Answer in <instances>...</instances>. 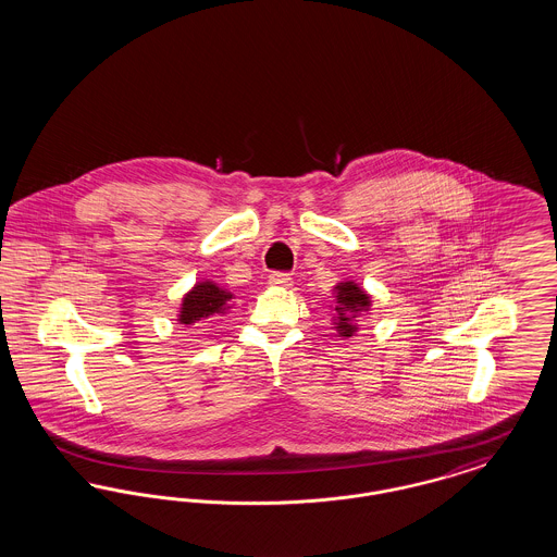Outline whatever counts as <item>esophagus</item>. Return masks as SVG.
I'll use <instances>...</instances> for the list:
<instances>
[{
  "label": "esophagus",
  "instance_id": "1",
  "mask_svg": "<svg viewBox=\"0 0 557 557\" xmlns=\"http://www.w3.org/2000/svg\"><path fill=\"white\" fill-rule=\"evenodd\" d=\"M269 286H275V288H290L292 277L288 273H271V275H269Z\"/></svg>",
  "mask_w": 557,
  "mask_h": 557
}]
</instances>
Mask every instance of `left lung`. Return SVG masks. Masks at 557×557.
Listing matches in <instances>:
<instances>
[{
  "label": "left lung",
  "instance_id": "1",
  "mask_svg": "<svg viewBox=\"0 0 557 557\" xmlns=\"http://www.w3.org/2000/svg\"><path fill=\"white\" fill-rule=\"evenodd\" d=\"M334 330L338 336L350 338L359 330V318L371 311V296L355 282H341L334 286Z\"/></svg>",
  "mask_w": 557,
  "mask_h": 557
}]
</instances>
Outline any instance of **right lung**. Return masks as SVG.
<instances>
[{"label": "right lung", "mask_w": 557, "mask_h": 557, "mask_svg": "<svg viewBox=\"0 0 557 557\" xmlns=\"http://www.w3.org/2000/svg\"><path fill=\"white\" fill-rule=\"evenodd\" d=\"M232 298L234 294L212 280H200L187 290L182 298V307L177 313V323L191 327L196 323H202L207 319L225 315L232 309Z\"/></svg>", "instance_id": "add662e5"}]
</instances>
